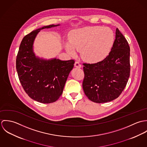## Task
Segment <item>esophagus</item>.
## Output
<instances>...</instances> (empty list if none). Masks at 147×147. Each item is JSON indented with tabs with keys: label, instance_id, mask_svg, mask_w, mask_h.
<instances>
[{
	"label": "esophagus",
	"instance_id": "1",
	"mask_svg": "<svg viewBox=\"0 0 147 147\" xmlns=\"http://www.w3.org/2000/svg\"><path fill=\"white\" fill-rule=\"evenodd\" d=\"M75 67H77V68H81L82 67V65L80 64V63H79L78 61H76L75 63Z\"/></svg>",
	"mask_w": 147,
	"mask_h": 147
}]
</instances>
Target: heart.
Returning <instances> with one entry per match:
<instances>
[{"label":"heart","mask_w":147,"mask_h":147,"mask_svg":"<svg viewBox=\"0 0 147 147\" xmlns=\"http://www.w3.org/2000/svg\"><path fill=\"white\" fill-rule=\"evenodd\" d=\"M114 42V34L108 27L87 26L72 31L67 50L72 55L75 49L80 50L84 60L95 63L103 60L108 55Z\"/></svg>","instance_id":"heart-1"}]
</instances>
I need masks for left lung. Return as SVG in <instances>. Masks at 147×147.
<instances>
[{
    "instance_id": "left-lung-1",
    "label": "left lung",
    "mask_w": 147,
    "mask_h": 147,
    "mask_svg": "<svg viewBox=\"0 0 147 147\" xmlns=\"http://www.w3.org/2000/svg\"><path fill=\"white\" fill-rule=\"evenodd\" d=\"M129 55L128 42L117 28L115 41L106 58L97 63H83V88L90 101L105 103L119 96L129 77Z\"/></svg>"
}]
</instances>
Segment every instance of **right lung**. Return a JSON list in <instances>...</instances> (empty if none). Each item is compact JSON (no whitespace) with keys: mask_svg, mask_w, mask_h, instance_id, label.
<instances>
[{"mask_svg":"<svg viewBox=\"0 0 147 147\" xmlns=\"http://www.w3.org/2000/svg\"><path fill=\"white\" fill-rule=\"evenodd\" d=\"M58 25L45 26L26 35L16 57V70L23 89L31 98L43 104L58 100L75 63L72 59H42L36 57L33 52V42L41 30Z\"/></svg>","mask_w":147,"mask_h":147,"instance_id":"1","label":"right lung"}]
</instances>
